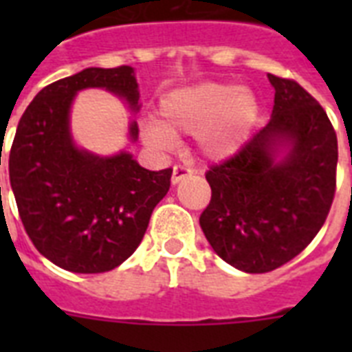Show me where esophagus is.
<instances>
[{"mask_svg":"<svg viewBox=\"0 0 352 352\" xmlns=\"http://www.w3.org/2000/svg\"><path fill=\"white\" fill-rule=\"evenodd\" d=\"M190 175H192V170H190V168H186V166L177 164V166H173L171 182H173V184H177V182H181L182 179H186V177H190Z\"/></svg>","mask_w":352,"mask_h":352,"instance_id":"esophagus-1","label":"esophagus"}]
</instances>
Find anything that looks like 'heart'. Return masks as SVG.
<instances>
[{"instance_id": "heart-1", "label": "heart", "mask_w": 352, "mask_h": 352, "mask_svg": "<svg viewBox=\"0 0 352 352\" xmlns=\"http://www.w3.org/2000/svg\"><path fill=\"white\" fill-rule=\"evenodd\" d=\"M256 95L225 82L179 87L160 98V122L144 126L146 142L168 148L173 135H199L201 149L208 157H228L243 146L257 118Z\"/></svg>"}]
</instances>
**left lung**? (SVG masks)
<instances>
[{"label":"left lung","instance_id":"left-lung-1","mask_svg":"<svg viewBox=\"0 0 352 352\" xmlns=\"http://www.w3.org/2000/svg\"><path fill=\"white\" fill-rule=\"evenodd\" d=\"M268 80L272 117L234 157L210 166L212 199L199 219L215 254L248 274L305 250L336 192L338 138L325 109L294 80Z\"/></svg>","mask_w":352,"mask_h":352}]
</instances>
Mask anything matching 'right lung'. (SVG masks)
Segmentation results:
<instances>
[{
  "label": "right lung",
  "instance_id": "right-lung-1",
  "mask_svg": "<svg viewBox=\"0 0 352 352\" xmlns=\"http://www.w3.org/2000/svg\"><path fill=\"white\" fill-rule=\"evenodd\" d=\"M87 87L126 98L133 111L140 107L129 65L89 67L52 82L19 118L8 175L25 232L41 256L69 272L100 274L137 250L173 170L149 171L126 151L98 157L76 148L69 109ZM129 137L138 138L137 122Z\"/></svg>",
  "mask_w": 352,
  "mask_h": 352
}]
</instances>
